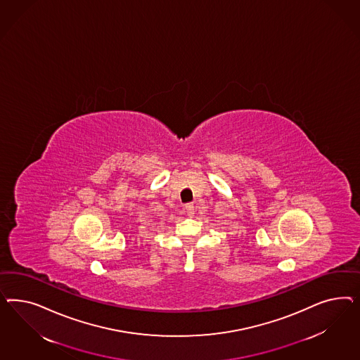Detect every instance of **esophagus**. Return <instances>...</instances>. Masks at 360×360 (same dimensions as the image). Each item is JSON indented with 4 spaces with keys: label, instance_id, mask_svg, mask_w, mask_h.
Segmentation results:
<instances>
[{
    "label": "esophagus",
    "instance_id": "1",
    "mask_svg": "<svg viewBox=\"0 0 360 360\" xmlns=\"http://www.w3.org/2000/svg\"><path fill=\"white\" fill-rule=\"evenodd\" d=\"M186 214H187V217H194V212H195V207H194V205H191V203H188V205H186L185 206Z\"/></svg>",
    "mask_w": 360,
    "mask_h": 360
}]
</instances>
